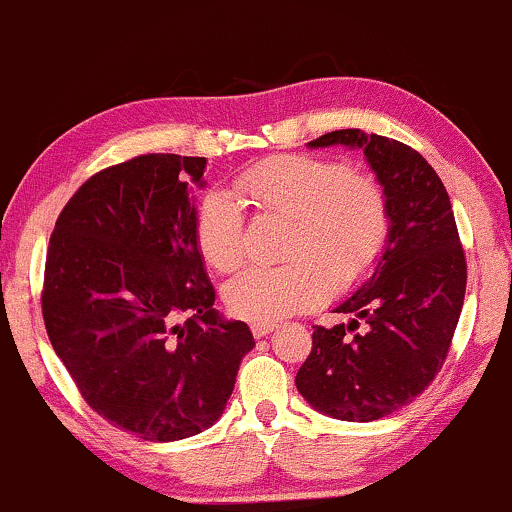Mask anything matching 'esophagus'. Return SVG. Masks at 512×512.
Segmentation results:
<instances>
[{
  "label": "esophagus",
  "instance_id": "1",
  "mask_svg": "<svg viewBox=\"0 0 512 512\" xmlns=\"http://www.w3.org/2000/svg\"><path fill=\"white\" fill-rule=\"evenodd\" d=\"M273 330H275L273 323H254V325H251V332H254L256 339L266 337V334H270Z\"/></svg>",
  "mask_w": 512,
  "mask_h": 512
}]
</instances>
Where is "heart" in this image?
<instances>
[{
    "mask_svg": "<svg viewBox=\"0 0 512 512\" xmlns=\"http://www.w3.org/2000/svg\"><path fill=\"white\" fill-rule=\"evenodd\" d=\"M235 192L258 216L292 220L282 266H256L223 289L227 311L249 323H277L332 292H349L382 261L391 213L382 182L342 161L280 154L237 175ZM194 242L208 268L230 273L246 254L242 204L211 189L194 213Z\"/></svg>",
    "mask_w": 512,
    "mask_h": 512,
    "instance_id": "obj_1",
    "label": "heart"
}]
</instances>
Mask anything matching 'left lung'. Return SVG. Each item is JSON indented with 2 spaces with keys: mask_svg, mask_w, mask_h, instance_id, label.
<instances>
[{
  "mask_svg": "<svg viewBox=\"0 0 512 512\" xmlns=\"http://www.w3.org/2000/svg\"><path fill=\"white\" fill-rule=\"evenodd\" d=\"M311 147L363 149L389 199L380 266L337 313L351 323L313 327L296 389L332 418H387L422 394L449 356L468 263L444 182L415 149L363 130H334Z\"/></svg>",
  "mask_w": 512,
  "mask_h": 512,
  "instance_id": "1",
  "label": "left lung"
}]
</instances>
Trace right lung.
I'll list each match as a JSON object with an SVG mask.
<instances>
[{
	"label": "right lung",
	"mask_w": 512,
	"mask_h": 512,
	"mask_svg": "<svg viewBox=\"0 0 512 512\" xmlns=\"http://www.w3.org/2000/svg\"><path fill=\"white\" fill-rule=\"evenodd\" d=\"M204 168V156L142 154L99 170L49 239V342L87 406L144 441L211 427L254 349L246 323L213 308L194 242L187 182Z\"/></svg>",
	"instance_id": "right-lung-1"
}]
</instances>
